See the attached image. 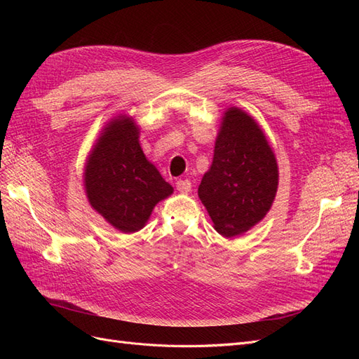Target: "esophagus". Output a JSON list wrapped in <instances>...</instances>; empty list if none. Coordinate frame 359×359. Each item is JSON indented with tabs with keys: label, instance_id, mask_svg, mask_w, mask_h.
Returning <instances> with one entry per match:
<instances>
[{
	"label": "esophagus",
	"instance_id": "34e87169",
	"mask_svg": "<svg viewBox=\"0 0 359 359\" xmlns=\"http://www.w3.org/2000/svg\"><path fill=\"white\" fill-rule=\"evenodd\" d=\"M175 184L180 193H189L191 190V182L189 180H178Z\"/></svg>",
	"mask_w": 359,
	"mask_h": 359
}]
</instances>
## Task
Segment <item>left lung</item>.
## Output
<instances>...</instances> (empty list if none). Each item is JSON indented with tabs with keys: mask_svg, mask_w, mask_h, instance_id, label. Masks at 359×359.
<instances>
[{
	"mask_svg": "<svg viewBox=\"0 0 359 359\" xmlns=\"http://www.w3.org/2000/svg\"><path fill=\"white\" fill-rule=\"evenodd\" d=\"M277 189V158L262 127L240 107H227L198 189L214 229L224 238L250 231L271 210Z\"/></svg>",
	"mask_w": 359,
	"mask_h": 359,
	"instance_id": "obj_1",
	"label": "left lung"
}]
</instances>
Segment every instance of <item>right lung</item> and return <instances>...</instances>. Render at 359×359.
<instances>
[{
  "label": "right lung",
  "mask_w": 359,
  "mask_h": 359,
  "mask_svg": "<svg viewBox=\"0 0 359 359\" xmlns=\"http://www.w3.org/2000/svg\"><path fill=\"white\" fill-rule=\"evenodd\" d=\"M133 116L119 114L104 124L83 166V190L91 208L114 229L135 233L173 187L160 175L139 142Z\"/></svg>",
  "instance_id": "right-lung-1"
}]
</instances>
